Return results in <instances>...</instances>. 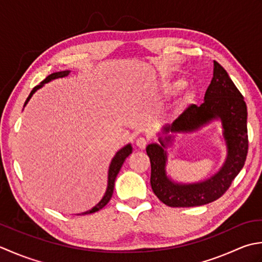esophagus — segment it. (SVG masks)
Listing matches in <instances>:
<instances>
[{
    "label": "esophagus",
    "mask_w": 262,
    "mask_h": 262,
    "mask_svg": "<svg viewBox=\"0 0 262 262\" xmlns=\"http://www.w3.org/2000/svg\"><path fill=\"white\" fill-rule=\"evenodd\" d=\"M136 145L138 148L140 149H145L147 146V140L143 137H139L136 140Z\"/></svg>",
    "instance_id": "1"
}]
</instances>
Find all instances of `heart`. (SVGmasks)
Masks as SVG:
<instances>
[{
    "label": "heart",
    "instance_id": "1",
    "mask_svg": "<svg viewBox=\"0 0 262 262\" xmlns=\"http://www.w3.org/2000/svg\"><path fill=\"white\" fill-rule=\"evenodd\" d=\"M185 84H186V82L184 81V80H176V81H174V82L169 84L166 92L168 94L178 93V92H180V90H182L185 87Z\"/></svg>",
    "mask_w": 262,
    "mask_h": 262
}]
</instances>
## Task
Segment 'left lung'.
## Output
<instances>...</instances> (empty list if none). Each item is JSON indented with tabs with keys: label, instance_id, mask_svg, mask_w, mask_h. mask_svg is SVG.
<instances>
[{
	"label": "left lung",
	"instance_id": "obj_1",
	"mask_svg": "<svg viewBox=\"0 0 262 262\" xmlns=\"http://www.w3.org/2000/svg\"><path fill=\"white\" fill-rule=\"evenodd\" d=\"M248 111L243 96L220 63L213 61L211 82L200 106L189 105L172 124L158 133L159 143H149L146 150L150 158V184L157 198L169 207L207 205L225 193L232 181L244 166L248 155ZM220 120L227 147L222 167L204 181L193 184L176 183L167 174V149L172 145L175 134L198 130Z\"/></svg>",
	"mask_w": 262,
	"mask_h": 262
}]
</instances>
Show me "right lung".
Segmentation results:
<instances>
[{"label": "right lung", "instance_id": "1", "mask_svg": "<svg viewBox=\"0 0 262 262\" xmlns=\"http://www.w3.org/2000/svg\"><path fill=\"white\" fill-rule=\"evenodd\" d=\"M70 73V71L69 70H66V71H60V72H54L50 74L49 77H46V79L42 80V81L38 84V86H36L33 90H31L30 95L28 96V98H27L26 103H25V106L28 104V101L30 100V98L33 97V95L37 92V90L40 89L42 86H44L45 83L52 81V80H55V79H58V78H63V77H67L68 74ZM24 106V107H25ZM132 152V146L131 143H127V145H125L124 147H122L119 151H117L115 154V156L113 157V159H112V162L110 164V167H108V174H107V188H106V191L104 193V196L101 198V200L98 202L97 205L94 206L92 209L90 210H87L84 212H81V213H78V215H87V213H93V212H96L100 210L101 208H104L106 205L108 204V201L111 200L112 195H113V191H114V184H115V179L117 174H119L120 169L122 167V165H123L124 161L126 159V157L129 156V155Z\"/></svg>", "mask_w": 262, "mask_h": 262}]
</instances>
